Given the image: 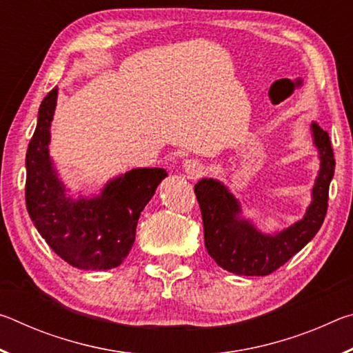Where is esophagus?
Listing matches in <instances>:
<instances>
[{
    "label": "esophagus",
    "mask_w": 353,
    "mask_h": 353,
    "mask_svg": "<svg viewBox=\"0 0 353 353\" xmlns=\"http://www.w3.org/2000/svg\"><path fill=\"white\" fill-rule=\"evenodd\" d=\"M183 170L190 179H198L205 172V165L198 159H190L183 163Z\"/></svg>",
    "instance_id": "34e87169"
}]
</instances>
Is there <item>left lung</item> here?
I'll list each match as a JSON object with an SVG mask.
<instances>
[{"label":"left lung","mask_w":353,"mask_h":353,"mask_svg":"<svg viewBox=\"0 0 353 353\" xmlns=\"http://www.w3.org/2000/svg\"><path fill=\"white\" fill-rule=\"evenodd\" d=\"M321 154V171L313 188V202L303 219L277 235H261L246 221L236 218L240 207L223 183L202 179L196 183L204 240L208 255L218 266L238 276H268L283 266L318 234L328 207V188L334 172L330 137L312 124Z\"/></svg>","instance_id":"left-lung-1"}]
</instances>
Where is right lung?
<instances>
[{
    "label": "right lung",
    "mask_w": 353,
    "mask_h": 353,
    "mask_svg": "<svg viewBox=\"0 0 353 353\" xmlns=\"http://www.w3.org/2000/svg\"><path fill=\"white\" fill-rule=\"evenodd\" d=\"M57 88L39 109L37 128L26 152V208L50 248L79 270H112L135 241L140 213L166 177L162 168H139L115 179L94 199L73 201L52 171L48 151Z\"/></svg>",
    "instance_id": "1"
}]
</instances>
